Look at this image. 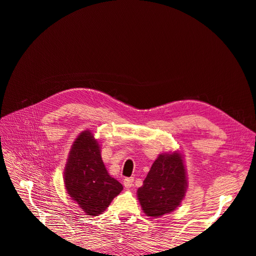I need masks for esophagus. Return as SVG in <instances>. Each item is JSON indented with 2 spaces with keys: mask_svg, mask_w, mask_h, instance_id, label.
<instances>
[{
  "mask_svg": "<svg viewBox=\"0 0 256 256\" xmlns=\"http://www.w3.org/2000/svg\"><path fill=\"white\" fill-rule=\"evenodd\" d=\"M134 180L132 177L125 178V180H124V186H125L127 189H130L134 186Z\"/></svg>",
  "mask_w": 256,
  "mask_h": 256,
  "instance_id": "1",
  "label": "esophagus"
}]
</instances>
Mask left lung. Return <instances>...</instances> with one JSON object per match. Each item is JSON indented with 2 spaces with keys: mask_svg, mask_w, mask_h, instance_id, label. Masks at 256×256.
<instances>
[{
  "mask_svg": "<svg viewBox=\"0 0 256 256\" xmlns=\"http://www.w3.org/2000/svg\"><path fill=\"white\" fill-rule=\"evenodd\" d=\"M187 189L182 158L180 154H160L154 160L138 198L143 212L150 216L170 214L180 204Z\"/></svg>",
  "mask_w": 256,
  "mask_h": 256,
  "instance_id": "left-lung-1",
  "label": "left lung"
}]
</instances>
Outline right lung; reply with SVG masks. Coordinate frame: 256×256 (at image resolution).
<instances>
[{"label": "right lung", "mask_w": 256, "mask_h": 256, "mask_svg": "<svg viewBox=\"0 0 256 256\" xmlns=\"http://www.w3.org/2000/svg\"><path fill=\"white\" fill-rule=\"evenodd\" d=\"M65 187L90 216L104 212L122 190V184L106 170L98 142L90 131H84L74 142L65 168Z\"/></svg>", "instance_id": "right-lung-1"}]
</instances>
